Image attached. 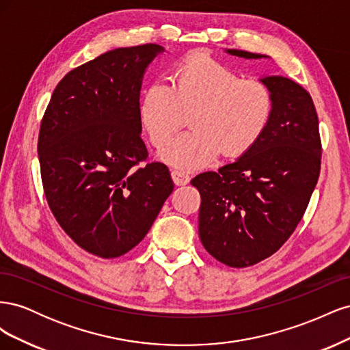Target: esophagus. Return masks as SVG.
Instances as JSON below:
<instances>
[{
  "label": "esophagus",
  "mask_w": 350,
  "mask_h": 350,
  "mask_svg": "<svg viewBox=\"0 0 350 350\" xmlns=\"http://www.w3.org/2000/svg\"><path fill=\"white\" fill-rule=\"evenodd\" d=\"M171 176L174 179V184L175 185H187L189 183V179H191L188 174L181 172V171H172Z\"/></svg>",
  "instance_id": "1"
}]
</instances>
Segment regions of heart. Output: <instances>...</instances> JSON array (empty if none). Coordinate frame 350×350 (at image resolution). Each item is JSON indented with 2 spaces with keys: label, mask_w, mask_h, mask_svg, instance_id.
<instances>
[{
  "label": "heart",
  "mask_w": 350,
  "mask_h": 350,
  "mask_svg": "<svg viewBox=\"0 0 350 350\" xmlns=\"http://www.w3.org/2000/svg\"><path fill=\"white\" fill-rule=\"evenodd\" d=\"M193 113L191 131L179 134L159 152L167 165L197 171L225 152L238 157L250 152L267 131L273 113L270 90L256 80L210 58L183 61L171 84L156 80L139 105L142 126L153 146H163Z\"/></svg>",
  "instance_id": "b5f03b06"
}]
</instances>
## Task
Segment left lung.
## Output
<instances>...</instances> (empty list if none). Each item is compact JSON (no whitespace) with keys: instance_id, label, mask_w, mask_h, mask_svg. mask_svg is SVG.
I'll return each instance as SVG.
<instances>
[{"instance_id":"left-lung-1","label":"left lung","mask_w":350,"mask_h":350,"mask_svg":"<svg viewBox=\"0 0 350 350\" xmlns=\"http://www.w3.org/2000/svg\"><path fill=\"white\" fill-rule=\"evenodd\" d=\"M226 52L269 58L239 49ZM260 81L273 99L262 139L234 163L191 181L201 196V243L216 260L238 269L270 257L288 241L310 203L321 165L319 116L310 93L282 76Z\"/></svg>"}]
</instances>
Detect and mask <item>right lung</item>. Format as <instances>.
I'll return each instance as SVG.
<instances>
[{
  "mask_svg": "<svg viewBox=\"0 0 350 350\" xmlns=\"http://www.w3.org/2000/svg\"><path fill=\"white\" fill-rule=\"evenodd\" d=\"M165 48H116L71 70L40 122L38 154L51 211L88 252L115 258L143 241L174 191L169 169L142 165L140 89Z\"/></svg>",
  "mask_w": 350,
  "mask_h": 350,
  "instance_id": "right-lung-1",
  "label": "right lung"
}]
</instances>
